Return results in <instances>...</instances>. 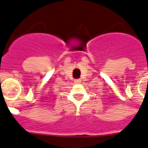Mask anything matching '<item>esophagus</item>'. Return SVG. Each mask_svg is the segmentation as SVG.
Masks as SVG:
<instances>
[{
    "label": "esophagus",
    "mask_w": 148,
    "mask_h": 148,
    "mask_svg": "<svg viewBox=\"0 0 148 148\" xmlns=\"http://www.w3.org/2000/svg\"><path fill=\"white\" fill-rule=\"evenodd\" d=\"M74 83H75V84H80V83H81V80H80V79L74 80Z\"/></svg>",
    "instance_id": "34e87169"
}]
</instances>
